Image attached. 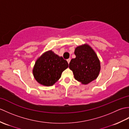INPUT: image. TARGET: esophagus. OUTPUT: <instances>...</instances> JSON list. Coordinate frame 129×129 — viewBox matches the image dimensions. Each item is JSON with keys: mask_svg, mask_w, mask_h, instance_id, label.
I'll use <instances>...</instances> for the list:
<instances>
[{"mask_svg": "<svg viewBox=\"0 0 129 129\" xmlns=\"http://www.w3.org/2000/svg\"><path fill=\"white\" fill-rule=\"evenodd\" d=\"M70 60H71V59H70V58H69V59H67V61H68V64H69V62H70Z\"/></svg>", "mask_w": 129, "mask_h": 129, "instance_id": "34e87169", "label": "esophagus"}]
</instances>
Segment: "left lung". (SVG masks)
<instances>
[{"instance_id":"1","label":"left lung","mask_w":129,"mask_h":129,"mask_svg":"<svg viewBox=\"0 0 129 129\" xmlns=\"http://www.w3.org/2000/svg\"><path fill=\"white\" fill-rule=\"evenodd\" d=\"M76 57L69 63L76 80L87 84L96 79L100 70V64L96 54L87 45L78 46L75 50Z\"/></svg>"}]
</instances>
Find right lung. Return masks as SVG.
<instances>
[{
  "label": "right lung",
  "mask_w": 129,
  "mask_h": 129,
  "mask_svg": "<svg viewBox=\"0 0 129 129\" xmlns=\"http://www.w3.org/2000/svg\"><path fill=\"white\" fill-rule=\"evenodd\" d=\"M68 66L66 60L50 50L46 52L37 60L33 72L39 84L51 86L60 78L62 72Z\"/></svg>",
  "instance_id": "right-lung-1"
}]
</instances>
